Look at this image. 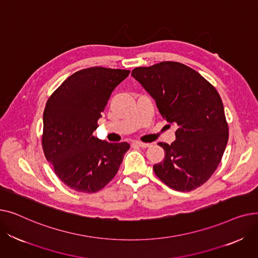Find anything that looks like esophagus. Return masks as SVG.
<instances>
[{
    "label": "esophagus",
    "mask_w": 258,
    "mask_h": 258,
    "mask_svg": "<svg viewBox=\"0 0 258 258\" xmlns=\"http://www.w3.org/2000/svg\"><path fill=\"white\" fill-rule=\"evenodd\" d=\"M133 144L137 145L139 147H142V148H146V147L151 146V143H144V142H141V141H135Z\"/></svg>",
    "instance_id": "obj_1"
}]
</instances>
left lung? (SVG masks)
<instances>
[{"label":"left lung","mask_w":258,"mask_h":258,"mask_svg":"<svg viewBox=\"0 0 258 258\" xmlns=\"http://www.w3.org/2000/svg\"><path fill=\"white\" fill-rule=\"evenodd\" d=\"M132 76L156 100L169 125L177 127L164 161L154 165L157 177L178 191L200 187L218 168L229 138L223 101L215 88L181 62L162 61L135 68Z\"/></svg>","instance_id":"1"}]
</instances>
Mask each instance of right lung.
Instances as JSON below:
<instances>
[{
    "mask_svg": "<svg viewBox=\"0 0 258 258\" xmlns=\"http://www.w3.org/2000/svg\"><path fill=\"white\" fill-rule=\"evenodd\" d=\"M128 70L93 67L75 72L53 92L43 116L45 157L58 179L76 191L102 189L118 171L127 142L108 143L93 136L114 89Z\"/></svg>",
    "mask_w": 258,
    "mask_h": 258,
    "instance_id": "right-lung-1",
    "label": "right lung"
}]
</instances>
